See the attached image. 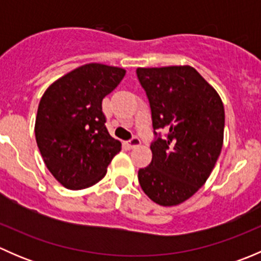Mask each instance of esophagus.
<instances>
[{
	"label": "esophagus",
	"mask_w": 261,
	"mask_h": 261,
	"mask_svg": "<svg viewBox=\"0 0 261 261\" xmlns=\"http://www.w3.org/2000/svg\"><path fill=\"white\" fill-rule=\"evenodd\" d=\"M126 144H127V146L130 147V149H134V147L140 145L141 141H140V139H139V138H133L131 140H128Z\"/></svg>",
	"instance_id": "esophagus-1"
}]
</instances>
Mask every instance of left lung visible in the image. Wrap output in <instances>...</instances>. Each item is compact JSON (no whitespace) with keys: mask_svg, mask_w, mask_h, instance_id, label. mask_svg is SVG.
<instances>
[{"mask_svg":"<svg viewBox=\"0 0 261 261\" xmlns=\"http://www.w3.org/2000/svg\"><path fill=\"white\" fill-rule=\"evenodd\" d=\"M152 127L168 131L151 144V163L139 170L144 193L156 204L178 206L211 175L223 145L225 109L215 88L191 65L138 68Z\"/></svg>","mask_w":261,"mask_h":261,"instance_id":"8db88e82","label":"left lung"}]
</instances>
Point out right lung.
I'll list each match as a JSON object with an SVG mask.
<instances>
[{
	"instance_id": "obj_1",
	"label": "right lung",
	"mask_w": 261,
	"mask_h": 261,
	"mask_svg": "<svg viewBox=\"0 0 261 261\" xmlns=\"http://www.w3.org/2000/svg\"><path fill=\"white\" fill-rule=\"evenodd\" d=\"M123 68L89 63L67 73L44 92L35 139L53 177L73 191L106 175L121 143L107 131L102 99L125 77Z\"/></svg>"
}]
</instances>
